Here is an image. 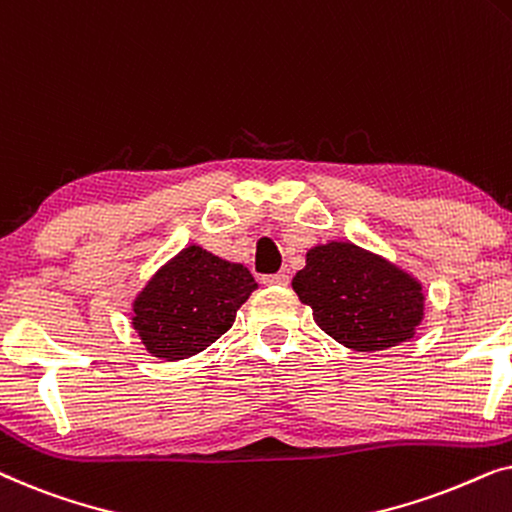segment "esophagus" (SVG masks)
Listing matches in <instances>:
<instances>
[{
  "label": "esophagus",
  "instance_id": "obj_1",
  "mask_svg": "<svg viewBox=\"0 0 512 512\" xmlns=\"http://www.w3.org/2000/svg\"><path fill=\"white\" fill-rule=\"evenodd\" d=\"M261 282L265 286H286L289 284V275H286V272H277V275H263Z\"/></svg>",
  "mask_w": 512,
  "mask_h": 512
}]
</instances>
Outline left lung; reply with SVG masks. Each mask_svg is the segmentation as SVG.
I'll list each match as a JSON object with an SVG mask.
<instances>
[{
	"label": "left lung",
	"instance_id": "8db88e82",
	"mask_svg": "<svg viewBox=\"0 0 512 512\" xmlns=\"http://www.w3.org/2000/svg\"><path fill=\"white\" fill-rule=\"evenodd\" d=\"M291 284L321 331L356 352L401 345L424 317L422 284L352 242L307 251Z\"/></svg>",
	"mask_w": 512,
	"mask_h": 512
}]
</instances>
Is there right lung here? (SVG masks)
Returning <instances> with one entry per match:
<instances>
[{
	"instance_id": "obj_1",
	"label": "right lung",
	"mask_w": 512,
	"mask_h": 512,
	"mask_svg": "<svg viewBox=\"0 0 512 512\" xmlns=\"http://www.w3.org/2000/svg\"><path fill=\"white\" fill-rule=\"evenodd\" d=\"M256 286L244 265L193 244L144 286L135 300L132 326L158 359H188L233 326L235 312Z\"/></svg>"
}]
</instances>
